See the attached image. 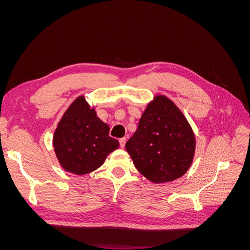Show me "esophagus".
Listing matches in <instances>:
<instances>
[{
    "label": "esophagus",
    "instance_id": "1",
    "mask_svg": "<svg viewBox=\"0 0 250 250\" xmlns=\"http://www.w3.org/2000/svg\"><path fill=\"white\" fill-rule=\"evenodd\" d=\"M125 144H126V138L120 139V146H121V148H125Z\"/></svg>",
    "mask_w": 250,
    "mask_h": 250
}]
</instances>
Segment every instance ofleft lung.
<instances>
[{
	"label": "left lung",
	"instance_id": "1",
	"mask_svg": "<svg viewBox=\"0 0 250 250\" xmlns=\"http://www.w3.org/2000/svg\"><path fill=\"white\" fill-rule=\"evenodd\" d=\"M125 148L135 168L154 184L173 181L191 167L196 139L175 103L164 95L149 102Z\"/></svg>",
	"mask_w": 250,
	"mask_h": 250
}]
</instances>
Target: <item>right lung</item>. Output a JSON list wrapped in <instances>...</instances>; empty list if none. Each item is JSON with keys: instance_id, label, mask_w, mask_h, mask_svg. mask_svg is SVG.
Returning a JSON list of instances; mask_svg holds the SVG:
<instances>
[{"instance_id": "right-lung-1", "label": "right lung", "mask_w": 250, "mask_h": 250, "mask_svg": "<svg viewBox=\"0 0 250 250\" xmlns=\"http://www.w3.org/2000/svg\"><path fill=\"white\" fill-rule=\"evenodd\" d=\"M119 146L118 140L109 137V126L97 117L84 96L77 97L67 107L53 135L58 163L76 175L100 168Z\"/></svg>"}]
</instances>
